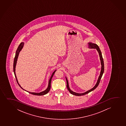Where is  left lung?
Returning a JSON list of instances; mask_svg holds the SVG:
<instances>
[{"mask_svg":"<svg viewBox=\"0 0 126 126\" xmlns=\"http://www.w3.org/2000/svg\"><path fill=\"white\" fill-rule=\"evenodd\" d=\"M89 45V47L92 48H95L96 49L97 51L98 52V53H99V57H100V61H101V65H102V67H101V72H100V75L98 77V79L97 80L96 83L95 85V86L93 87V88H92L91 90H88L85 93H75L74 92L72 91V90H70V89L69 88V84H68V80H67V78H66V81H67V90L69 91V92L72 95H77V96H81V95H86L87 93H89L90 92L93 91L94 90H95V88H96L97 86H98L99 83H100V80L102 78V75L103 74L104 71V64L103 59L102 56V52H101L100 48L98 47V46L95 44V43H88Z\"/></svg>","mask_w":126,"mask_h":126,"instance_id":"left-lung-1","label":"left lung"}]
</instances>
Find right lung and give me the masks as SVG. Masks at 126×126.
Masks as SVG:
<instances>
[{"label": "right lung", "instance_id": "right-lung-1", "mask_svg": "<svg viewBox=\"0 0 126 126\" xmlns=\"http://www.w3.org/2000/svg\"><path fill=\"white\" fill-rule=\"evenodd\" d=\"M24 43L23 42H22V43H21L20 44V45H19V46L18 47V48H17V49L16 50V56H15V59H14V64H13V71H14V74H15V77H16V81H17V84H18V85L20 86V87L22 89H23V90H24L28 92L29 93H31V94H33V95H45V94H47V93H48V92L49 91V90H50V88H51V80H52V78L53 77L54 74H55V71H56V70H55V71H54L53 73H52V76L51 77L50 79H49V80L48 81V86L46 90H44V91L42 92H40V93H31V92H29L27 91H26L25 90H24V89H23L21 87V86L20 85V84H19V83L18 82L17 78V77H16V63H17V58H18V55H19V52H20L21 51V50L22 49V48H23V46H24Z\"/></svg>", "mask_w": 126, "mask_h": 126}]
</instances>
